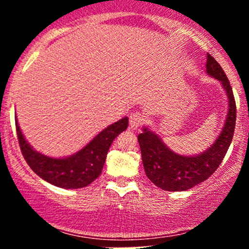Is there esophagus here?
I'll return each mask as SVG.
<instances>
[{
    "instance_id": "34e87169",
    "label": "esophagus",
    "mask_w": 249,
    "mask_h": 249,
    "mask_svg": "<svg viewBox=\"0 0 249 249\" xmlns=\"http://www.w3.org/2000/svg\"><path fill=\"white\" fill-rule=\"evenodd\" d=\"M145 116L142 113L139 112V111H136V112L131 113L130 116V126L132 128H138L141 127L145 122Z\"/></svg>"
}]
</instances>
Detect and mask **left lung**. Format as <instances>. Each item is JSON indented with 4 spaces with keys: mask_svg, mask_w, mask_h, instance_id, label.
<instances>
[{
    "mask_svg": "<svg viewBox=\"0 0 249 249\" xmlns=\"http://www.w3.org/2000/svg\"><path fill=\"white\" fill-rule=\"evenodd\" d=\"M206 72L221 83L228 98V113L216 141L196 156H181L170 150L158 134L142 128L138 134L142 159L147 178L164 191H186L210 178L224 160L232 142L236 121V107L232 87L220 64L207 53Z\"/></svg>",
    "mask_w": 249,
    "mask_h": 249,
    "instance_id": "obj_1",
    "label": "left lung"
}]
</instances>
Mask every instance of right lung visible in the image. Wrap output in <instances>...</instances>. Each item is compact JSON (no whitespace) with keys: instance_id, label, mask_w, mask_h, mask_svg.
I'll use <instances>...</instances> for the list:
<instances>
[{"instance_id":"1","label":"right lung","mask_w":249,"mask_h":249,"mask_svg":"<svg viewBox=\"0 0 249 249\" xmlns=\"http://www.w3.org/2000/svg\"><path fill=\"white\" fill-rule=\"evenodd\" d=\"M15 123L22 154L37 176L62 188H82L90 185L102 173L108 148L116 137L127 128L128 118L124 117L108 125L82 150L65 158H51L37 152L25 141L17 118Z\"/></svg>"}]
</instances>
